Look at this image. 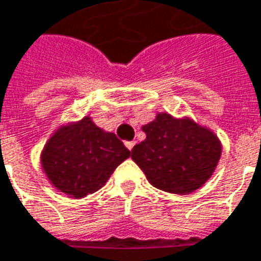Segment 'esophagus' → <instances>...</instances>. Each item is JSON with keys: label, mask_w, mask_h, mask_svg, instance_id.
I'll return each mask as SVG.
<instances>
[{"label": "esophagus", "mask_w": 261, "mask_h": 261, "mask_svg": "<svg viewBox=\"0 0 261 261\" xmlns=\"http://www.w3.org/2000/svg\"><path fill=\"white\" fill-rule=\"evenodd\" d=\"M134 144H136V141H125V147L131 151L133 147H134Z\"/></svg>", "instance_id": "obj_1"}]
</instances>
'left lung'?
<instances>
[{"label": "left lung", "instance_id": "1", "mask_svg": "<svg viewBox=\"0 0 261 261\" xmlns=\"http://www.w3.org/2000/svg\"><path fill=\"white\" fill-rule=\"evenodd\" d=\"M141 128L147 137L131 149V158L152 187L188 195L212 176L222 155L220 140L212 130L168 113H158Z\"/></svg>", "mask_w": 261, "mask_h": 261}]
</instances>
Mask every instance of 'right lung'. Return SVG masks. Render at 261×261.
<instances>
[{
    "mask_svg": "<svg viewBox=\"0 0 261 261\" xmlns=\"http://www.w3.org/2000/svg\"><path fill=\"white\" fill-rule=\"evenodd\" d=\"M130 154L114 133L86 116L55 131L42 149L41 165L56 191L80 199L105 187Z\"/></svg>",
    "mask_w": 261,
    "mask_h": 261,
    "instance_id": "1",
    "label": "right lung"
}]
</instances>
